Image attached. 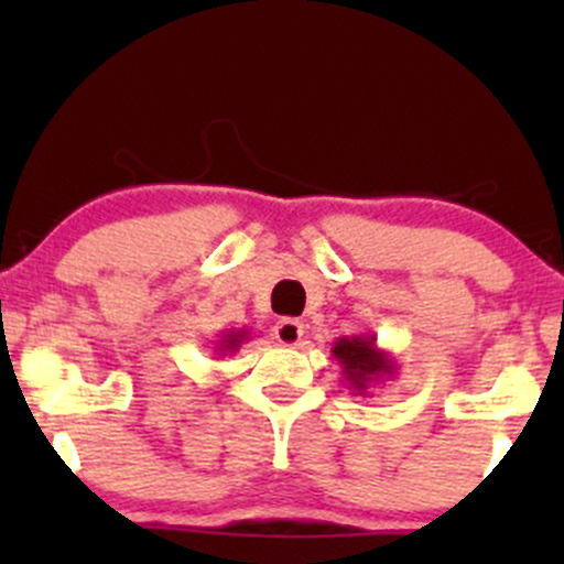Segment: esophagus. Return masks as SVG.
I'll use <instances>...</instances> for the list:
<instances>
[{"instance_id": "esophagus-1", "label": "esophagus", "mask_w": 564, "mask_h": 564, "mask_svg": "<svg viewBox=\"0 0 564 564\" xmlns=\"http://www.w3.org/2000/svg\"><path fill=\"white\" fill-rule=\"evenodd\" d=\"M273 334L283 347H296L302 341V336H304V326L296 318H283V321L275 323Z\"/></svg>"}]
</instances>
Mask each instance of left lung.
Here are the masks:
<instances>
[{
  "label": "left lung",
  "instance_id": "obj_1",
  "mask_svg": "<svg viewBox=\"0 0 564 564\" xmlns=\"http://www.w3.org/2000/svg\"><path fill=\"white\" fill-rule=\"evenodd\" d=\"M332 355L339 360L341 379L352 394L368 398L373 384L398 373V364L390 352L377 345V336H339L334 341Z\"/></svg>",
  "mask_w": 564,
  "mask_h": 564
}]
</instances>
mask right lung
I'll return each instance as SVG.
<instances>
[{"instance_id":"add662e5","label":"right lung","mask_w":564,"mask_h":564,"mask_svg":"<svg viewBox=\"0 0 564 564\" xmlns=\"http://www.w3.org/2000/svg\"><path fill=\"white\" fill-rule=\"evenodd\" d=\"M246 339H249V332H246V328H228V332H223V336L217 339L215 352H219L225 358V355L236 352Z\"/></svg>"}]
</instances>
